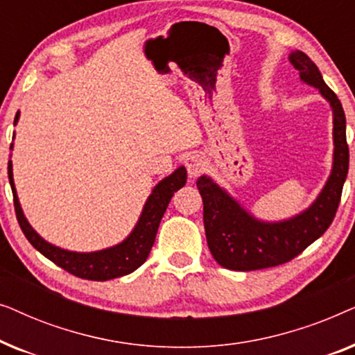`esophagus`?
Segmentation results:
<instances>
[{
    "label": "esophagus",
    "instance_id": "34e87169",
    "mask_svg": "<svg viewBox=\"0 0 355 355\" xmlns=\"http://www.w3.org/2000/svg\"><path fill=\"white\" fill-rule=\"evenodd\" d=\"M186 168L191 178H197L207 169V159L200 153H191L186 158Z\"/></svg>",
    "mask_w": 355,
    "mask_h": 355
}]
</instances>
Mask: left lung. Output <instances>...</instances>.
<instances>
[{
    "mask_svg": "<svg viewBox=\"0 0 355 355\" xmlns=\"http://www.w3.org/2000/svg\"><path fill=\"white\" fill-rule=\"evenodd\" d=\"M289 61L300 80L320 90L333 110V169L323 191L307 210L278 223L260 221L245 211L210 178L197 181L203 200V225L213 259L227 270L250 271L283 265L297 257L328 230L341 202L349 169L346 116L336 94L324 84L318 67L302 51H293Z\"/></svg>",
    "mask_w": 355,
    "mask_h": 355,
    "instance_id": "8db88e82",
    "label": "left lung"
}]
</instances>
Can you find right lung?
Instances as JSON below:
<instances>
[{
  "label": "right lung",
  "instance_id": "1",
  "mask_svg": "<svg viewBox=\"0 0 355 355\" xmlns=\"http://www.w3.org/2000/svg\"><path fill=\"white\" fill-rule=\"evenodd\" d=\"M19 119V111L14 118V124ZM12 148V145H11ZM8 176L11 184L12 196H14V210L19 221V226L27 237V241L45 255L53 263L61 266L62 270L69 271L71 275L79 276L82 279L92 281H108L119 276L132 273L140 265L147 260V257L152 250L155 237L159 226V221L166 211L168 203L174 196V192L186 186L187 171L186 168H178L173 174L159 181L152 191V196L147 198L145 207L140 215L137 225L134 231L121 242V244L110 247V249L89 252V254H80V252H71L60 249V247L50 244L43 237L35 232V230L28 225V221L24 216L21 203H19L16 187H14L12 179V163H8Z\"/></svg>",
  "mask_w": 355,
  "mask_h": 355
}]
</instances>
